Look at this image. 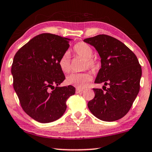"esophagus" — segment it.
I'll return each mask as SVG.
<instances>
[{
	"instance_id": "obj_1",
	"label": "esophagus",
	"mask_w": 152,
	"mask_h": 152,
	"mask_svg": "<svg viewBox=\"0 0 152 152\" xmlns=\"http://www.w3.org/2000/svg\"><path fill=\"white\" fill-rule=\"evenodd\" d=\"M83 91V89H81V88H76V93L78 94V93H81V92Z\"/></svg>"
}]
</instances>
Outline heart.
Returning <instances> with one entry per match:
<instances>
[{"instance_id":"heart-1","label":"heart","mask_w":152,"mask_h":152,"mask_svg":"<svg viewBox=\"0 0 152 152\" xmlns=\"http://www.w3.org/2000/svg\"><path fill=\"white\" fill-rule=\"evenodd\" d=\"M73 52L77 56L84 59L82 70L88 68L92 71H95L98 68V62L93 56L94 51L89 45L84 42H78L73 47ZM58 66L61 71L68 73L70 71V56L68 53H64L58 59ZM91 80V75L88 72L84 73H72L67 77L66 82L79 88H83Z\"/></svg>"}]
</instances>
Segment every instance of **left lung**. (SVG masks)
<instances>
[{
    "instance_id": "8db88e82",
    "label": "left lung",
    "mask_w": 152,
    "mask_h": 152,
    "mask_svg": "<svg viewBox=\"0 0 152 152\" xmlns=\"http://www.w3.org/2000/svg\"><path fill=\"white\" fill-rule=\"evenodd\" d=\"M84 42L95 47L101 58L95 83L105 84L104 91L93 88L95 97L88 101V109L102 121H117L129 112L139 93L141 66L135 54L115 37L98 35Z\"/></svg>"
}]
</instances>
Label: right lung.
Returning a JSON list of instances; mask_svg holds the SVG:
<instances>
[{
    "label": "right lung",
    "mask_w": 152,
    "mask_h": 152,
    "mask_svg": "<svg viewBox=\"0 0 152 152\" xmlns=\"http://www.w3.org/2000/svg\"><path fill=\"white\" fill-rule=\"evenodd\" d=\"M70 39L51 33L33 37L16 53L12 65L13 87L26 113L40 123L58 119L74 86L59 87L66 79L58 59L69 48Z\"/></svg>",
    "instance_id": "right-lung-1"
}]
</instances>
